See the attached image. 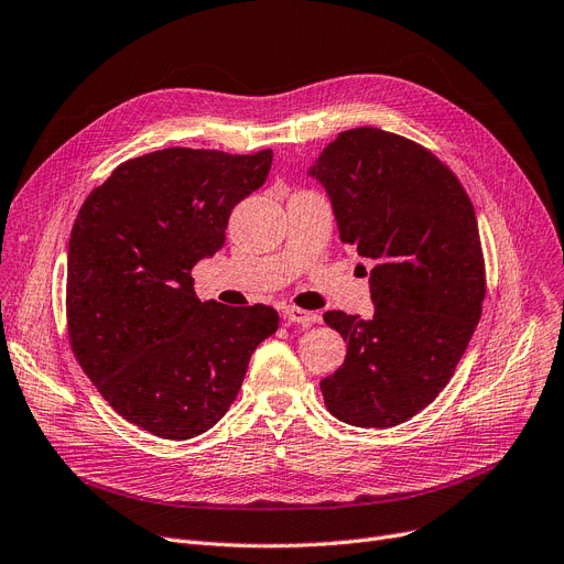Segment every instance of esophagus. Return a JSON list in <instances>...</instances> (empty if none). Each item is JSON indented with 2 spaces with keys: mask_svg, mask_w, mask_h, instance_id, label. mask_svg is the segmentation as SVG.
<instances>
[{
  "mask_svg": "<svg viewBox=\"0 0 564 564\" xmlns=\"http://www.w3.org/2000/svg\"><path fill=\"white\" fill-rule=\"evenodd\" d=\"M284 318L289 321V324H303V326H307V324H316L318 314L301 310V307H286L284 310Z\"/></svg>",
  "mask_w": 564,
  "mask_h": 564,
  "instance_id": "1",
  "label": "esophagus"
}]
</instances>
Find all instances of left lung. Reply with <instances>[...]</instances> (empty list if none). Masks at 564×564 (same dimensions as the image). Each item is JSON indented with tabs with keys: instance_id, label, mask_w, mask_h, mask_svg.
<instances>
[{
	"instance_id": "obj_1",
	"label": "left lung",
	"mask_w": 564,
	"mask_h": 564,
	"mask_svg": "<svg viewBox=\"0 0 564 564\" xmlns=\"http://www.w3.org/2000/svg\"><path fill=\"white\" fill-rule=\"evenodd\" d=\"M310 174L344 243L373 261V316L324 314L346 358L321 394L337 420L388 429L432 404L475 333L487 293L475 208L441 158L371 126L339 132Z\"/></svg>"
}]
</instances>
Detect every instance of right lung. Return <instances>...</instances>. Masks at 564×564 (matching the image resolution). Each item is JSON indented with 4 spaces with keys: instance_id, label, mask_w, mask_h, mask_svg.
I'll return each mask as SVG.
<instances>
[{
    "instance_id": "add662e5",
    "label": "right lung",
    "mask_w": 564,
    "mask_h": 564,
    "mask_svg": "<svg viewBox=\"0 0 564 564\" xmlns=\"http://www.w3.org/2000/svg\"><path fill=\"white\" fill-rule=\"evenodd\" d=\"M273 151L170 147L130 158L89 193L68 240L70 348L100 397L144 432L187 441L240 390L273 307L199 301L193 268L225 246L231 208Z\"/></svg>"
}]
</instances>
